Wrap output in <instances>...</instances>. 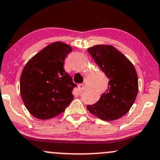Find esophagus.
Returning <instances> with one entry per match:
<instances>
[{
	"label": "esophagus",
	"instance_id": "obj_1",
	"mask_svg": "<svg viewBox=\"0 0 160 160\" xmlns=\"http://www.w3.org/2000/svg\"><path fill=\"white\" fill-rule=\"evenodd\" d=\"M78 89L79 90H80V92H83V90H85V86L83 83H80V84L78 85Z\"/></svg>",
	"mask_w": 160,
	"mask_h": 160
}]
</instances>
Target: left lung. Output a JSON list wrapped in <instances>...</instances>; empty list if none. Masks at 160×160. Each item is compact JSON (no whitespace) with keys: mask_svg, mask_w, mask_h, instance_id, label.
<instances>
[{"mask_svg":"<svg viewBox=\"0 0 160 160\" xmlns=\"http://www.w3.org/2000/svg\"><path fill=\"white\" fill-rule=\"evenodd\" d=\"M88 52L109 78L108 88L87 110L102 120L112 121L127 113L138 93V77L130 61L111 45H96Z\"/></svg>","mask_w":160,"mask_h":160,"instance_id":"8db88e82","label":"left lung"}]
</instances>
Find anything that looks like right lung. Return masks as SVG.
<instances>
[{
  "instance_id": "obj_1",
  "label": "right lung",
  "mask_w": 160,
  "mask_h": 160,
  "mask_svg": "<svg viewBox=\"0 0 160 160\" xmlns=\"http://www.w3.org/2000/svg\"><path fill=\"white\" fill-rule=\"evenodd\" d=\"M71 47L54 42L37 53L23 67L21 94L31 115L48 120L65 110L73 99L77 85L64 70L63 63Z\"/></svg>"
}]
</instances>
